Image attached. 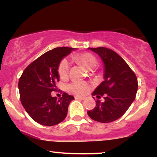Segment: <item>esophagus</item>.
Returning a JSON list of instances; mask_svg holds the SVG:
<instances>
[{
	"label": "esophagus",
	"instance_id": "34e87169",
	"mask_svg": "<svg viewBox=\"0 0 157 157\" xmlns=\"http://www.w3.org/2000/svg\"><path fill=\"white\" fill-rule=\"evenodd\" d=\"M75 99L76 100H85V97H78V96H76L75 97Z\"/></svg>",
	"mask_w": 157,
	"mask_h": 157
}]
</instances>
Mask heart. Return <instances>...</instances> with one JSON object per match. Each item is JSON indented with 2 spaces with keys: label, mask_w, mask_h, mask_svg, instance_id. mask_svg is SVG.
I'll return each instance as SVG.
<instances>
[{
  "label": "heart",
  "mask_w": 157,
  "mask_h": 157,
  "mask_svg": "<svg viewBox=\"0 0 157 157\" xmlns=\"http://www.w3.org/2000/svg\"><path fill=\"white\" fill-rule=\"evenodd\" d=\"M75 59L88 70H93L97 66V60L90 53H84L77 55ZM69 70V63L66 59L61 60L58 67V73L61 78H66L68 76ZM70 92L77 95H82L87 93L89 90V85L85 82H74L68 86Z\"/></svg>",
  "instance_id": "1"
}]
</instances>
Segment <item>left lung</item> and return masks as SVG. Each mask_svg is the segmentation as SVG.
<instances>
[{
  "label": "left lung",
  "mask_w": 157,
  "mask_h": 157,
  "mask_svg": "<svg viewBox=\"0 0 157 157\" xmlns=\"http://www.w3.org/2000/svg\"><path fill=\"white\" fill-rule=\"evenodd\" d=\"M100 56L104 65V80L92 93L105 101H96V107L88 111L95 121L107 123L118 120L134 102L138 89L137 78L129 66L113 50L105 47L89 48Z\"/></svg>",
  "instance_id": "left-lung-1"
}]
</instances>
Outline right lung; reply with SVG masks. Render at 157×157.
I'll list each match as a JSON object with an SVG mask.
<instances>
[{
  "label": "right lung",
  "mask_w": 157,
  "mask_h": 157,
  "mask_svg": "<svg viewBox=\"0 0 157 157\" xmlns=\"http://www.w3.org/2000/svg\"><path fill=\"white\" fill-rule=\"evenodd\" d=\"M75 48L57 47L50 50L29 65L18 82L21 101L31 117L40 125L52 126L66 118L73 96L63 93L57 100L51 92L60 80L58 67L61 60Z\"/></svg>",
  "instance_id": "1"
}]
</instances>
